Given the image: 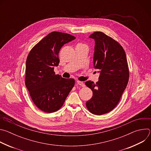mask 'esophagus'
Instances as JSON below:
<instances>
[{
    "label": "esophagus",
    "instance_id": "1",
    "mask_svg": "<svg viewBox=\"0 0 151 151\" xmlns=\"http://www.w3.org/2000/svg\"><path fill=\"white\" fill-rule=\"evenodd\" d=\"M77 83L78 85H79L80 86H81V87H84L85 86V83L83 82H81V81H77Z\"/></svg>",
    "mask_w": 151,
    "mask_h": 151
}]
</instances>
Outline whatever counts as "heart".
<instances>
[{
  "mask_svg": "<svg viewBox=\"0 0 151 151\" xmlns=\"http://www.w3.org/2000/svg\"><path fill=\"white\" fill-rule=\"evenodd\" d=\"M78 45H82V44H78Z\"/></svg>",
  "mask_w": 151,
  "mask_h": 151,
  "instance_id": "1",
  "label": "heart"
}]
</instances>
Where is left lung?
I'll list each match as a JSON object with an SVG mask.
<instances>
[{"instance_id":"left-lung-1","label":"left lung","mask_w":151,"mask_h":151,"mask_svg":"<svg viewBox=\"0 0 151 151\" xmlns=\"http://www.w3.org/2000/svg\"><path fill=\"white\" fill-rule=\"evenodd\" d=\"M89 37L95 41L94 68L100 70V76L96 83H85L93 91L86 106L93 114L101 115L112 111L119 103L128 82L129 70L125 52L118 42L101 32Z\"/></svg>"}]
</instances>
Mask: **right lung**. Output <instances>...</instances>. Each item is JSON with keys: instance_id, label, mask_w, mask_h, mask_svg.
<instances>
[{"instance_id": "1", "label": "right lung", "mask_w": 151, "mask_h": 151, "mask_svg": "<svg viewBox=\"0 0 151 151\" xmlns=\"http://www.w3.org/2000/svg\"><path fill=\"white\" fill-rule=\"evenodd\" d=\"M71 35L52 32L31 50L26 64V86L35 104L47 113L60 109L74 87L75 80L55 75L61 47L75 39Z\"/></svg>"}]
</instances>
